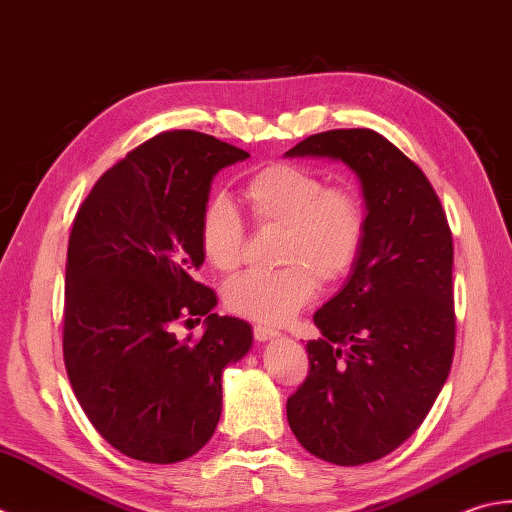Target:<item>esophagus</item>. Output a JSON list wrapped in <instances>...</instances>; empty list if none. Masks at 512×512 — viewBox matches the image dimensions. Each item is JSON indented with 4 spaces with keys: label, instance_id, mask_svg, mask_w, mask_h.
Here are the masks:
<instances>
[{
    "label": "esophagus",
    "instance_id": "esophagus-1",
    "mask_svg": "<svg viewBox=\"0 0 512 512\" xmlns=\"http://www.w3.org/2000/svg\"><path fill=\"white\" fill-rule=\"evenodd\" d=\"M280 336V331L274 329V327H265V325H254V338L258 342H265V340H271Z\"/></svg>",
    "mask_w": 512,
    "mask_h": 512
}]
</instances>
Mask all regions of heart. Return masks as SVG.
<instances>
[{"label":"heart","instance_id":"1","mask_svg":"<svg viewBox=\"0 0 512 512\" xmlns=\"http://www.w3.org/2000/svg\"><path fill=\"white\" fill-rule=\"evenodd\" d=\"M249 216L258 227L283 229L276 271H249L225 289L234 314L265 325H283L316 294L320 283H338L358 263L367 236L364 203L344 185L298 163H269L243 185ZM205 258L232 274L243 265L247 227L225 194L207 198L198 225Z\"/></svg>","mask_w":512,"mask_h":512}]
</instances>
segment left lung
<instances>
[{
    "label": "left lung",
    "instance_id": "8db88e82",
    "mask_svg": "<svg viewBox=\"0 0 512 512\" xmlns=\"http://www.w3.org/2000/svg\"><path fill=\"white\" fill-rule=\"evenodd\" d=\"M287 156H327L358 174L367 236L344 287L314 314L309 375L287 420L338 466L395 451L429 415L455 351L453 236L424 172L382 134H311Z\"/></svg>",
    "mask_w": 512,
    "mask_h": 512
}]
</instances>
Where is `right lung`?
I'll return each instance as SVG.
<instances>
[{
    "mask_svg": "<svg viewBox=\"0 0 512 512\" xmlns=\"http://www.w3.org/2000/svg\"><path fill=\"white\" fill-rule=\"evenodd\" d=\"M247 156L203 132H161L101 176L72 223L68 380L99 435L132 460L201 451L221 417V373L252 347V327L212 314L216 294L194 280L212 179ZM201 315V339L175 338L176 321Z\"/></svg>",
    "mask_w": 512,
    "mask_h": 512,
    "instance_id": "add662e5",
    "label": "right lung"
}]
</instances>
